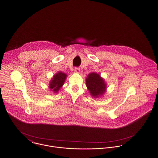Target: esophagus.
I'll return each mask as SVG.
<instances>
[{"label":"esophagus","instance_id":"34e87169","mask_svg":"<svg viewBox=\"0 0 158 158\" xmlns=\"http://www.w3.org/2000/svg\"><path fill=\"white\" fill-rule=\"evenodd\" d=\"M80 69L78 68H76L75 69V72L76 73H79L80 72Z\"/></svg>","mask_w":158,"mask_h":158}]
</instances>
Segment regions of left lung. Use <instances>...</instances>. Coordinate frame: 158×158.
I'll list each match as a JSON object with an SVG mask.
<instances>
[{"mask_svg":"<svg viewBox=\"0 0 158 158\" xmlns=\"http://www.w3.org/2000/svg\"><path fill=\"white\" fill-rule=\"evenodd\" d=\"M86 85L89 91L90 95L94 98L102 97L106 89L105 80L95 72H92L87 76Z\"/></svg>","mask_w":158,"mask_h":158,"instance_id":"1","label":"left lung"}]
</instances>
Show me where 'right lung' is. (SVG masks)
<instances>
[{
	"instance_id": "right-lung-1",
	"label": "right lung",
	"mask_w": 158,
	"mask_h": 158,
	"mask_svg": "<svg viewBox=\"0 0 158 158\" xmlns=\"http://www.w3.org/2000/svg\"><path fill=\"white\" fill-rule=\"evenodd\" d=\"M67 76V74L62 72H59L56 73L53 76L52 80L50 81L48 86L50 90L52 91L54 94L58 93L60 88L64 85Z\"/></svg>"
}]
</instances>
